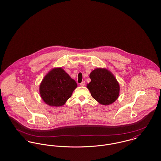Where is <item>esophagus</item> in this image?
I'll list each match as a JSON object with an SVG mask.
<instances>
[{"label": "esophagus", "mask_w": 161, "mask_h": 161, "mask_svg": "<svg viewBox=\"0 0 161 161\" xmlns=\"http://www.w3.org/2000/svg\"><path fill=\"white\" fill-rule=\"evenodd\" d=\"M85 85V81H82L81 83H80V86H84Z\"/></svg>", "instance_id": "obj_1"}]
</instances>
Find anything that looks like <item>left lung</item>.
<instances>
[{
  "label": "left lung",
  "instance_id": "obj_1",
  "mask_svg": "<svg viewBox=\"0 0 161 161\" xmlns=\"http://www.w3.org/2000/svg\"><path fill=\"white\" fill-rule=\"evenodd\" d=\"M87 85L91 96L102 105H110L119 97L120 85L112 73L106 68H97L90 73Z\"/></svg>",
  "mask_w": 161,
  "mask_h": 161
}]
</instances>
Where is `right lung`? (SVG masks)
<instances>
[{
  "label": "right lung",
  "instance_id": "obj_1",
  "mask_svg": "<svg viewBox=\"0 0 161 161\" xmlns=\"http://www.w3.org/2000/svg\"><path fill=\"white\" fill-rule=\"evenodd\" d=\"M77 84L62 67L54 68L48 72L39 85V94L47 105L64 106L72 96Z\"/></svg>",
  "mask_w": 161,
  "mask_h": 161
}]
</instances>
